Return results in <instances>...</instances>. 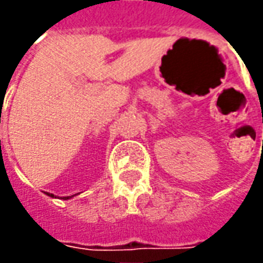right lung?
<instances>
[{
	"label": "right lung",
	"instance_id": "add662e5",
	"mask_svg": "<svg viewBox=\"0 0 263 263\" xmlns=\"http://www.w3.org/2000/svg\"><path fill=\"white\" fill-rule=\"evenodd\" d=\"M48 196H50V197H54V194H50V193H49ZM74 196H76V194H74ZM71 197H73V196H67V197H63V200H69V198H71ZM54 198H56V197H54Z\"/></svg>",
	"mask_w": 263,
	"mask_h": 263
}]
</instances>
